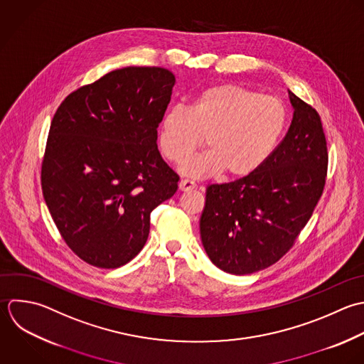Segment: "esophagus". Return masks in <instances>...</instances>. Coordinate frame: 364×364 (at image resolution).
<instances>
[{
    "label": "esophagus",
    "instance_id": "esophagus-1",
    "mask_svg": "<svg viewBox=\"0 0 364 364\" xmlns=\"http://www.w3.org/2000/svg\"><path fill=\"white\" fill-rule=\"evenodd\" d=\"M178 187H180V190H181V191H190V190H194V188L197 187V184H196L194 181H191V180L184 178V180H181V181H180Z\"/></svg>",
    "mask_w": 364,
    "mask_h": 364
}]
</instances>
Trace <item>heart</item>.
I'll use <instances>...</instances> for the list:
<instances>
[{
  "label": "heart",
  "mask_w": 364,
  "mask_h": 364,
  "mask_svg": "<svg viewBox=\"0 0 364 364\" xmlns=\"http://www.w3.org/2000/svg\"><path fill=\"white\" fill-rule=\"evenodd\" d=\"M285 126L287 110L279 99L224 83L205 89L190 107L170 106L160 120L159 146L167 160L181 163L205 136L208 150L187 160L181 171L191 177L225 171L240 178L268 160Z\"/></svg>",
  "instance_id": "b5f03b06"
}]
</instances>
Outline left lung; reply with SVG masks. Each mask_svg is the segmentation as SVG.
<instances>
[{"label":"left lung","mask_w":364,"mask_h":364,"mask_svg":"<svg viewBox=\"0 0 364 364\" xmlns=\"http://www.w3.org/2000/svg\"><path fill=\"white\" fill-rule=\"evenodd\" d=\"M291 127L252 174L211 184L200 220L204 250L224 272L248 275L278 262L323 194L329 153L316 109L289 92Z\"/></svg>","instance_id":"obj_1"}]
</instances>
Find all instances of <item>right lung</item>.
<instances>
[{"label":"right lung","instance_id":"add662e5","mask_svg":"<svg viewBox=\"0 0 364 364\" xmlns=\"http://www.w3.org/2000/svg\"><path fill=\"white\" fill-rule=\"evenodd\" d=\"M174 82L159 66L116 69L69 93L53 114L42 194L63 241L89 265L132 261L151 211L177 191L180 177L156 143Z\"/></svg>","mask_w":364,"mask_h":364}]
</instances>
